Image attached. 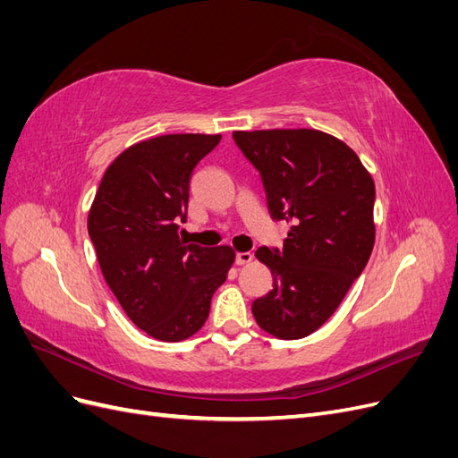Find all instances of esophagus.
<instances>
[{
    "label": "esophagus",
    "instance_id": "1",
    "mask_svg": "<svg viewBox=\"0 0 458 458\" xmlns=\"http://www.w3.org/2000/svg\"><path fill=\"white\" fill-rule=\"evenodd\" d=\"M252 259L254 256L250 252H239L237 258H234V263H237V266H248V263H252Z\"/></svg>",
    "mask_w": 458,
    "mask_h": 458
}]
</instances>
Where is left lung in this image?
Listing matches in <instances>:
<instances>
[{
    "label": "left lung",
    "instance_id": "left-lung-1",
    "mask_svg": "<svg viewBox=\"0 0 458 458\" xmlns=\"http://www.w3.org/2000/svg\"><path fill=\"white\" fill-rule=\"evenodd\" d=\"M259 172L273 219L288 224L283 252L258 248L273 290L252 303L259 328L306 338L338 310L374 246V182L338 137L311 130L233 131Z\"/></svg>",
    "mask_w": 458,
    "mask_h": 458
}]
</instances>
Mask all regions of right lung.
Here are the masks:
<instances>
[{
	"label": "right lung",
	"instance_id": "right-lung-1",
	"mask_svg": "<svg viewBox=\"0 0 458 458\" xmlns=\"http://www.w3.org/2000/svg\"><path fill=\"white\" fill-rule=\"evenodd\" d=\"M219 140L168 133L128 147L110 162L89 208L88 231L106 284L131 323L162 342L202 328L234 261L231 246L179 237L191 174Z\"/></svg>",
	"mask_w": 458,
	"mask_h": 458
}]
</instances>
